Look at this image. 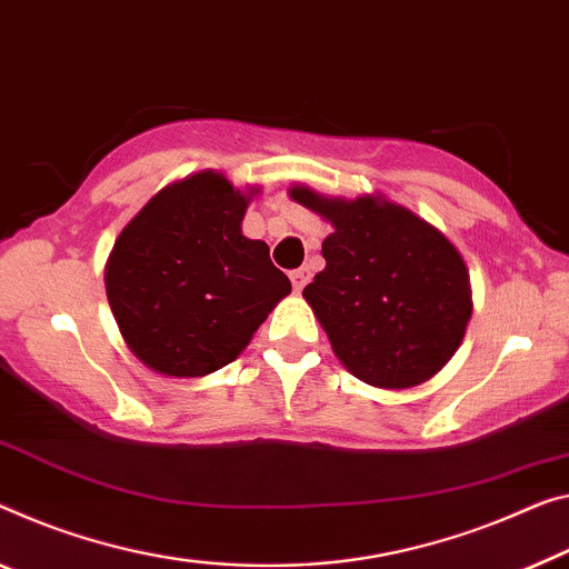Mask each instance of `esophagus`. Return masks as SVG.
Masks as SVG:
<instances>
[{
	"instance_id": "1",
	"label": "esophagus",
	"mask_w": 569,
	"mask_h": 569,
	"mask_svg": "<svg viewBox=\"0 0 569 569\" xmlns=\"http://www.w3.org/2000/svg\"><path fill=\"white\" fill-rule=\"evenodd\" d=\"M290 279H292V287H295V290L300 292L302 287L310 282V272H308V269H295V272H290Z\"/></svg>"
}]
</instances>
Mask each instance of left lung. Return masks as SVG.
Wrapping results in <instances>:
<instances>
[{"label":"left lung","mask_w":569,"mask_h":569,"mask_svg":"<svg viewBox=\"0 0 569 569\" xmlns=\"http://www.w3.org/2000/svg\"><path fill=\"white\" fill-rule=\"evenodd\" d=\"M290 198L333 226L322 241L326 269L302 297L338 361L379 389L432 379L458 351L473 312L460 251L381 196L326 198L295 186Z\"/></svg>","instance_id":"left-lung-1"}]
</instances>
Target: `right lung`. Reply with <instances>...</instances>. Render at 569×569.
I'll return each instance as SVG.
<instances>
[{"instance_id":"obj_1","label":"right lung","mask_w":569,"mask_h":569,"mask_svg":"<svg viewBox=\"0 0 569 569\" xmlns=\"http://www.w3.org/2000/svg\"><path fill=\"white\" fill-rule=\"evenodd\" d=\"M203 170L162 188L124 226L107 261L117 326L147 369L206 376L231 363L292 292L241 221L251 196Z\"/></svg>"}]
</instances>
